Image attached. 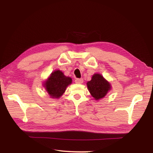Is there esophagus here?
<instances>
[{
	"label": "esophagus",
	"instance_id": "esophagus-1",
	"mask_svg": "<svg viewBox=\"0 0 153 153\" xmlns=\"http://www.w3.org/2000/svg\"><path fill=\"white\" fill-rule=\"evenodd\" d=\"M83 82H84V80H83L82 78H77V79L75 80V83L76 84H82Z\"/></svg>",
	"mask_w": 153,
	"mask_h": 153
}]
</instances>
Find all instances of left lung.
<instances>
[{"label":"left lung","instance_id":"8db88e82","mask_svg":"<svg viewBox=\"0 0 153 153\" xmlns=\"http://www.w3.org/2000/svg\"><path fill=\"white\" fill-rule=\"evenodd\" d=\"M87 86L91 95L96 101L103 98L111 90L110 82L100 73L94 74L91 80L87 82Z\"/></svg>","mask_w":153,"mask_h":153}]
</instances>
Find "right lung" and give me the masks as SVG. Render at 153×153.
I'll return each instance as SVG.
<instances>
[{"label":"right lung","mask_w":153,"mask_h":153,"mask_svg":"<svg viewBox=\"0 0 153 153\" xmlns=\"http://www.w3.org/2000/svg\"><path fill=\"white\" fill-rule=\"evenodd\" d=\"M43 83V87L50 98L58 99L64 93L68 86L71 84L72 79L64 75L61 70L57 69L51 73Z\"/></svg>","instance_id":"1"}]
</instances>
